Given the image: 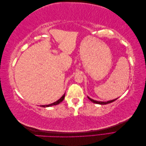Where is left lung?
Masks as SVG:
<instances>
[{"label": "left lung", "instance_id": "8db88e82", "mask_svg": "<svg viewBox=\"0 0 146 146\" xmlns=\"http://www.w3.org/2000/svg\"><path fill=\"white\" fill-rule=\"evenodd\" d=\"M88 98L90 100H91V101L92 102H93V103H94V104H100V105H106V104H110V103H111V102H113L115 101L117 99H117H113V100H109V101H107V102H100V101H96V100H93V99H91L90 98H89V97H88Z\"/></svg>", "mask_w": 146, "mask_h": 146}]
</instances>
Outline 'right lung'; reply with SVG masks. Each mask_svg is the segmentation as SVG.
<instances>
[{
	"instance_id": "add662e5",
	"label": "right lung",
	"mask_w": 146,
	"mask_h": 146,
	"mask_svg": "<svg viewBox=\"0 0 146 146\" xmlns=\"http://www.w3.org/2000/svg\"><path fill=\"white\" fill-rule=\"evenodd\" d=\"M64 97H65V93L63 94V96L61 97V98L59 99V100H58L57 101H56V102H55L54 103H52V104H49V105H41V107H51V106H53V105H58V104H59L60 103H61V102H62L63 100H64Z\"/></svg>"
}]
</instances>
